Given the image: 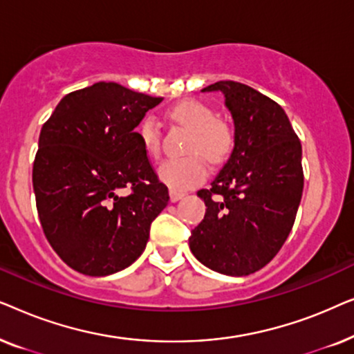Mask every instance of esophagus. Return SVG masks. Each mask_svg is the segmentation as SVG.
<instances>
[{
  "label": "esophagus",
  "mask_w": 354,
  "mask_h": 354,
  "mask_svg": "<svg viewBox=\"0 0 354 354\" xmlns=\"http://www.w3.org/2000/svg\"><path fill=\"white\" fill-rule=\"evenodd\" d=\"M169 196H171V201H172V203H176V201H178V200H182V198L185 196V193L171 190V192H169Z\"/></svg>",
  "instance_id": "obj_1"
}]
</instances>
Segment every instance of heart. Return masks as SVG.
Masks as SVG:
<instances>
[{
	"instance_id": "1",
	"label": "heart",
	"mask_w": 354,
	"mask_h": 354,
	"mask_svg": "<svg viewBox=\"0 0 354 354\" xmlns=\"http://www.w3.org/2000/svg\"><path fill=\"white\" fill-rule=\"evenodd\" d=\"M171 118L192 130L187 148L190 156L162 162L158 176L171 190L183 192L200 185L206 178L205 158L212 164H219L229 156L234 135L229 124L217 119L216 111L211 106L198 100H187L174 106ZM137 133L148 156L158 158L161 154V127L158 120L153 115H147L140 122Z\"/></svg>"
}]
</instances>
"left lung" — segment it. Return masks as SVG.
<instances>
[{
    "label": "left lung",
    "mask_w": 354,
    "mask_h": 354,
    "mask_svg": "<svg viewBox=\"0 0 354 354\" xmlns=\"http://www.w3.org/2000/svg\"><path fill=\"white\" fill-rule=\"evenodd\" d=\"M234 119V149L198 196L206 214L192 230L190 250L216 272L250 275L270 263L292 230L303 195L301 143L274 100L248 85L216 82Z\"/></svg>",
    "instance_id": "8db88e82"
}]
</instances>
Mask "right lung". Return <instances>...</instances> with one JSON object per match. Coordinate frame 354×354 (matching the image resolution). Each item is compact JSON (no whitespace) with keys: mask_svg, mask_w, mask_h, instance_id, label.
<instances>
[{"mask_svg":"<svg viewBox=\"0 0 354 354\" xmlns=\"http://www.w3.org/2000/svg\"><path fill=\"white\" fill-rule=\"evenodd\" d=\"M161 101L98 82L66 95L43 124L32 172L38 217L77 272L103 277L129 268L167 206V187L135 132Z\"/></svg>","mask_w":354,"mask_h":354,"instance_id":"right-lung-1","label":"right lung"}]
</instances>
